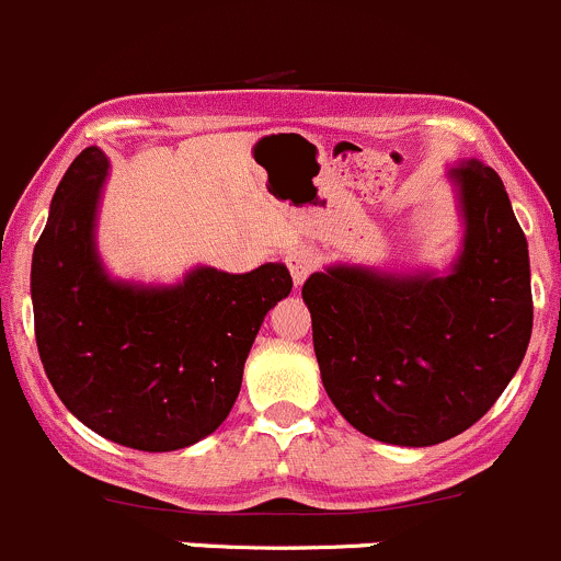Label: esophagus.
<instances>
[{
	"instance_id": "esophagus-1",
	"label": "esophagus",
	"mask_w": 561,
	"mask_h": 561,
	"mask_svg": "<svg viewBox=\"0 0 561 561\" xmlns=\"http://www.w3.org/2000/svg\"><path fill=\"white\" fill-rule=\"evenodd\" d=\"M286 267L288 273H291L294 283L302 286V283L308 280V275L316 270V256L310 251H305V248H297V251H291L286 256Z\"/></svg>"
}]
</instances>
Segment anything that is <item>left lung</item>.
Here are the masks:
<instances>
[{
	"label": "left lung",
	"mask_w": 561,
	"mask_h": 561,
	"mask_svg": "<svg viewBox=\"0 0 561 561\" xmlns=\"http://www.w3.org/2000/svg\"><path fill=\"white\" fill-rule=\"evenodd\" d=\"M451 178L467 227L451 275L329 267L302 286L323 389L380 443L421 448L470 430L533 334L527 238L500 175L472 159Z\"/></svg>",
	"instance_id": "8db88e82"
}]
</instances>
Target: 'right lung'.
I'll list each match as a JSON object with an SVG mask.
<instances>
[{"instance_id":"1","label":"right lung","mask_w":561,"mask_h":561,"mask_svg":"<svg viewBox=\"0 0 561 561\" xmlns=\"http://www.w3.org/2000/svg\"><path fill=\"white\" fill-rule=\"evenodd\" d=\"M107 159L69 164L34 245V337L45 375L89 430L137 451H178L221 426L270 308L288 297L283 264L245 275L199 267L181 286L110 280L94 251Z\"/></svg>"}]
</instances>
